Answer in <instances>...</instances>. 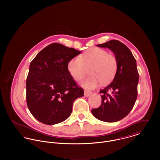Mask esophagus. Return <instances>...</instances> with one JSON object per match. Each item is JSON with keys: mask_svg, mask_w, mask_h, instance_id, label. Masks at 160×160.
I'll list each match as a JSON object with an SVG mask.
<instances>
[{"mask_svg": "<svg viewBox=\"0 0 160 160\" xmlns=\"http://www.w3.org/2000/svg\"><path fill=\"white\" fill-rule=\"evenodd\" d=\"M91 93V91H88V90H85L84 91V95L86 97H89Z\"/></svg>", "mask_w": 160, "mask_h": 160, "instance_id": "34e87169", "label": "esophagus"}]
</instances>
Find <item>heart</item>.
<instances>
[{"instance_id":"obj_1","label":"heart","mask_w":160,"mask_h":160,"mask_svg":"<svg viewBox=\"0 0 160 160\" xmlns=\"http://www.w3.org/2000/svg\"><path fill=\"white\" fill-rule=\"evenodd\" d=\"M118 67L116 57L100 48H92L85 52L81 57H75L68 63V70L72 78L81 81L87 74L91 75L81 82L87 89H93L100 83L109 84L114 78Z\"/></svg>"}]
</instances>
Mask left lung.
<instances>
[{
    "mask_svg": "<svg viewBox=\"0 0 160 160\" xmlns=\"http://www.w3.org/2000/svg\"><path fill=\"white\" fill-rule=\"evenodd\" d=\"M98 47L110 48L118 62L113 81L100 91L102 104L92 110L98 119L114 122L126 117L132 109L137 97L138 72L135 58L129 48L117 40H111Z\"/></svg>",
    "mask_w": 160,
    "mask_h": 160,
    "instance_id": "1",
    "label": "left lung"
}]
</instances>
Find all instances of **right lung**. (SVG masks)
Returning a JSON list of instances; mask_svg holds the SVG:
<instances>
[{"mask_svg": "<svg viewBox=\"0 0 160 160\" xmlns=\"http://www.w3.org/2000/svg\"><path fill=\"white\" fill-rule=\"evenodd\" d=\"M81 52L58 43L42 49L31 62L26 79V103L32 115L48 125L66 120L75 99L84 95L68 70Z\"/></svg>", "mask_w": 160, "mask_h": 160, "instance_id": "1", "label": "right lung"}]
</instances>
